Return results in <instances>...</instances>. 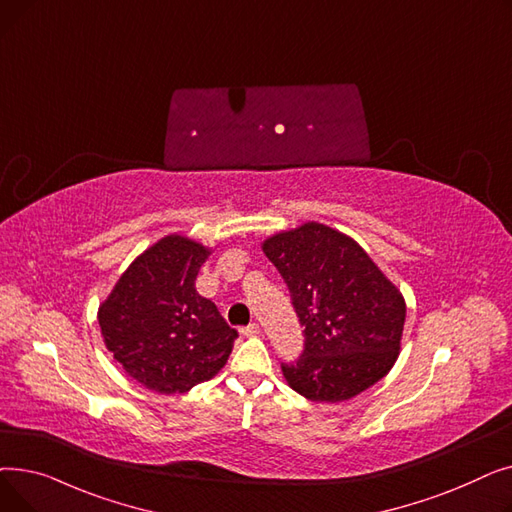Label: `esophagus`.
I'll list each match as a JSON object with an SVG mask.
<instances>
[{"label":"esophagus","instance_id":"esophagus-1","mask_svg":"<svg viewBox=\"0 0 512 512\" xmlns=\"http://www.w3.org/2000/svg\"><path fill=\"white\" fill-rule=\"evenodd\" d=\"M261 332V328H259V324H251V326H247V328H240V334L242 336H257Z\"/></svg>","mask_w":512,"mask_h":512}]
</instances>
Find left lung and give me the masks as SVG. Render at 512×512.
Returning a JSON list of instances; mask_svg holds the SVG:
<instances>
[{"instance_id":"obj_1","label":"left lung","mask_w":512,"mask_h":512,"mask_svg":"<svg viewBox=\"0 0 512 512\" xmlns=\"http://www.w3.org/2000/svg\"><path fill=\"white\" fill-rule=\"evenodd\" d=\"M305 326V351L282 365L288 386L313 402H342L365 392L400 355L407 305L351 236L319 222L263 240Z\"/></svg>"}]
</instances>
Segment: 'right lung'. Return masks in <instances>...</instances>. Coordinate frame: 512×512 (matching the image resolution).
Returning <instances> with one entry per match:
<instances>
[{"mask_svg": "<svg viewBox=\"0 0 512 512\" xmlns=\"http://www.w3.org/2000/svg\"><path fill=\"white\" fill-rule=\"evenodd\" d=\"M211 249L168 234L120 276L97 319L105 348L122 369L159 394H182L218 373L238 336L195 288Z\"/></svg>", "mask_w": 512, "mask_h": 512, "instance_id": "obj_1", "label": "right lung"}]
</instances>
